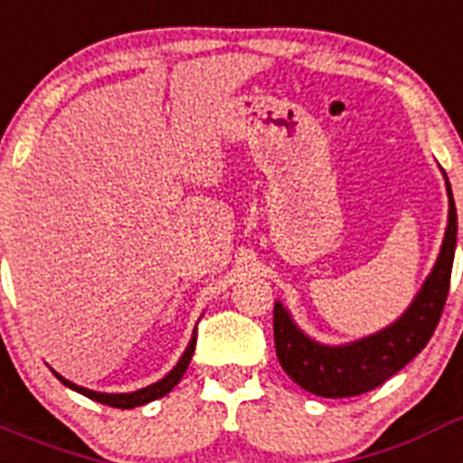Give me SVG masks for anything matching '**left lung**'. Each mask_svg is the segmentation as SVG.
Returning a JSON list of instances; mask_svg holds the SVG:
<instances>
[{
    "label": "left lung",
    "mask_w": 463,
    "mask_h": 463,
    "mask_svg": "<svg viewBox=\"0 0 463 463\" xmlns=\"http://www.w3.org/2000/svg\"><path fill=\"white\" fill-rule=\"evenodd\" d=\"M445 190H448L449 203L448 227H445L443 245L436 257V264L411 306L392 325L357 341L326 345L310 338L294 322L289 310L280 301H276L273 338H276L278 362L298 387L325 399L357 396L375 390L396 371L403 369L412 357L422 353L443 313L449 276H452V261H455L457 206L448 175H445Z\"/></svg>",
    "instance_id": "obj_1"
}]
</instances>
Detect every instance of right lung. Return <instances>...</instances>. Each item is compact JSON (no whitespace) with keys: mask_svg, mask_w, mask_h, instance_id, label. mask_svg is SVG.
<instances>
[{"mask_svg":"<svg viewBox=\"0 0 463 463\" xmlns=\"http://www.w3.org/2000/svg\"><path fill=\"white\" fill-rule=\"evenodd\" d=\"M194 347H196V329H194V334H192L190 343H187L183 357L178 359V364H175L174 369H171L169 373L165 375V378L157 380V383H153V384H148V387H141V390H137V392H122V394H106V392L88 390V387H80V384H76V383H71V380L62 378V375L57 373V371H52V373H55V378L60 380V383L67 384L69 390L79 392V394L88 396V399L97 401V403H104V406L122 408V411H125V408L143 406V403H150V401L162 399V396L169 394L175 384L181 383L183 373H185L187 366H190V359H192V354H194Z\"/></svg>","mask_w":463,"mask_h":463,"instance_id":"obj_1","label":"right lung"}]
</instances>
